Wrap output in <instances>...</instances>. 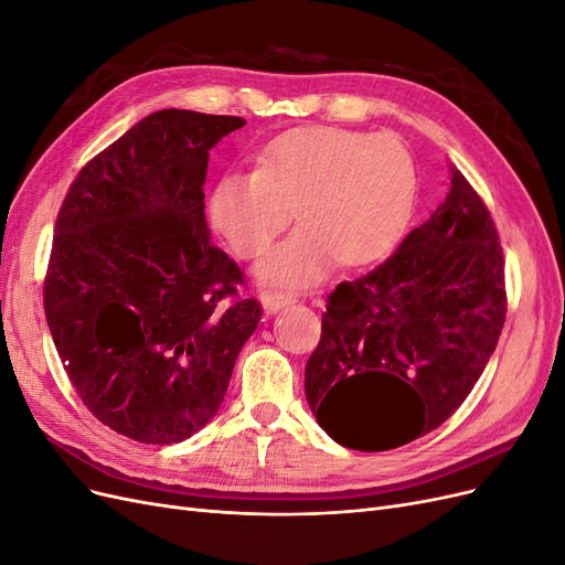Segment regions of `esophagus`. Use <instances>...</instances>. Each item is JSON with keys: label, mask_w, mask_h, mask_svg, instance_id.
I'll return each mask as SVG.
<instances>
[{"label": "esophagus", "mask_w": 565, "mask_h": 565, "mask_svg": "<svg viewBox=\"0 0 565 565\" xmlns=\"http://www.w3.org/2000/svg\"><path fill=\"white\" fill-rule=\"evenodd\" d=\"M297 301V295L292 292H262V306L266 313H278L280 309H285V306L295 303Z\"/></svg>", "instance_id": "esophagus-1"}]
</instances>
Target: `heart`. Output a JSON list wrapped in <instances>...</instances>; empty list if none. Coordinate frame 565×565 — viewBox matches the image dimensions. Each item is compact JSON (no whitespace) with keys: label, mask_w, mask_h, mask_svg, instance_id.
<instances>
[{"label":"heart","mask_w":565,"mask_h":565,"mask_svg":"<svg viewBox=\"0 0 565 565\" xmlns=\"http://www.w3.org/2000/svg\"><path fill=\"white\" fill-rule=\"evenodd\" d=\"M417 172L393 136L301 127L270 141L254 172H228L214 188L212 221L231 249L254 259L295 216L301 226L256 266L266 285L311 287L337 262L382 256L415 210Z\"/></svg>","instance_id":"b5f03b06"}]
</instances>
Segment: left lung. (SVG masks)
Listing matches in <instances>:
<instances>
[{
  "mask_svg": "<svg viewBox=\"0 0 565 565\" xmlns=\"http://www.w3.org/2000/svg\"><path fill=\"white\" fill-rule=\"evenodd\" d=\"M507 313L498 231L457 167L440 207L365 278L337 285L303 370L318 424L339 446L401 448L465 403Z\"/></svg>",
  "mask_w": 565,
  "mask_h": 565,
  "instance_id": "obj_1",
  "label": "left lung"
}]
</instances>
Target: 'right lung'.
<instances>
[{"instance_id":"obj_1","label":"right lung","mask_w":565,"mask_h":565,"mask_svg":"<svg viewBox=\"0 0 565 565\" xmlns=\"http://www.w3.org/2000/svg\"><path fill=\"white\" fill-rule=\"evenodd\" d=\"M243 117L167 108L82 169L56 221L44 311L82 403L127 438L169 446L224 403L237 353L262 320L210 243V150Z\"/></svg>"}]
</instances>
